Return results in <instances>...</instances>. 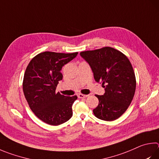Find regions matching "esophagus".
Masks as SVG:
<instances>
[{
    "instance_id": "obj_1",
    "label": "esophagus",
    "mask_w": 159,
    "mask_h": 159,
    "mask_svg": "<svg viewBox=\"0 0 159 159\" xmlns=\"http://www.w3.org/2000/svg\"><path fill=\"white\" fill-rule=\"evenodd\" d=\"M89 96L88 94H79V95H78V97H79V98H86L88 97Z\"/></svg>"
}]
</instances>
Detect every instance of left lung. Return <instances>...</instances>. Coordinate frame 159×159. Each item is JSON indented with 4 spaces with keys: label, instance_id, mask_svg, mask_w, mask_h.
Returning a JSON list of instances; mask_svg holds the SVG:
<instances>
[{
    "label": "left lung",
    "instance_id": "1",
    "mask_svg": "<svg viewBox=\"0 0 159 159\" xmlns=\"http://www.w3.org/2000/svg\"><path fill=\"white\" fill-rule=\"evenodd\" d=\"M80 55L92 69L94 80L105 88L103 95H95L99 105L93 110L94 115L105 121L119 118L131 104L136 87L129 60L122 52L108 47Z\"/></svg>",
    "mask_w": 159,
    "mask_h": 159
}]
</instances>
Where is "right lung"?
I'll return each mask as SVG.
<instances>
[{
	"label": "right lung",
	"instance_id": "add662e5",
	"mask_svg": "<svg viewBox=\"0 0 159 159\" xmlns=\"http://www.w3.org/2000/svg\"><path fill=\"white\" fill-rule=\"evenodd\" d=\"M77 54L78 52H43L31 60L25 70L23 81L24 96L34 115L50 125L65 123L73 115L72 105L77 97L65 96L56 93V89L62 79V67Z\"/></svg>",
	"mask_w": 159,
	"mask_h": 159
}]
</instances>
